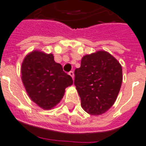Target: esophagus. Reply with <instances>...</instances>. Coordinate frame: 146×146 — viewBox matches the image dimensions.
I'll return each mask as SVG.
<instances>
[{"instance_id": "esophagus-1", "label": "esophagus", "mask_w": 146, "mask_h": 146, "mask_svg": "<svg viewBox=\"0 0 146 146\" xmlns=\"http://www.w3.org/2000/svg\"><path fill=\"white\" fill-rule=\"evenodd\" d=\"M69 75L72 76V78L73 79L74 78V73H73V71H70V72H69Z\"/></svg>"}]
</instances>
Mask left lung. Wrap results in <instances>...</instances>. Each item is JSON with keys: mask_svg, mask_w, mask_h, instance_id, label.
Returning a JSON list of instances; mask_svg holds the SVG:
<instances>
[{"mask_svg": "<svg viewBox=\"0 0 146 146\" xmlns=\"http://www.w3.org/2000/svg\"><path fill=\"white\" fill-rule=\"evenodd\" d=\"M74 73V85L85 111L99 115L114 104L122 83V69L111 54L99 51L84 56Z\"/></svg>", "mask_w": 146, "mask_h": 146, "instance_id": "obj_1", "label": "left lung"}]
</instances>
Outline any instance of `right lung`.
Wrapping results in <instances>:
<instances>
[{
    "instance_id": "1",
    "label": "right lung",
    "mask_w": 146,
    "mask_h": 146,
    "mask_svg": "<svg viewBox=\"0 0 146 146\" xmlns=\"http://www.w3.org/2000/svg\"><path fill=\"white\" fill-rule=\"evenodd\" d=\"M21 79L29 98L43 109H51L62 99L73 79L54 61L52 54L31 52L21 65Z\"/></svg>"
}]
</instances>
